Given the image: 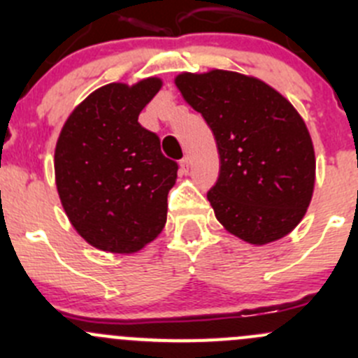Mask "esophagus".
Instances as JSON below:
<instances>
[{"label":"esophagus","mask_w":358,"mask_h":358,"mask_svg":"<svg viewBox=\"0 0 358 358\" xmlns=\"http://www.w3.org/2000/svg\"><path fill=\"white\" fill-rule=\"evenodd\" d=\"M180 171L182 173H189V157H183L182 161H180Z\"/></svg>","instance_id":"1"}]
</instances>
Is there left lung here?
Listing matches in <instances>:
<instances>
[{
  "mask_svg": "<svg viewBox=\"0 0 358 358\" xmlns=\"http://www.w3.org/2000/svg\"><path fill=\"white\" fill-rule=\"evenodd\" d=\"M175 83L216 140L220 175L208 192L216 220L258 246L287 236L305 216L315 183L313 143L298 110L239 72H183Z\"/></svg>",
  "mask_w": 358,
  "mask_h": 358,
  "instance_id": "obj_1",
  "label": "left lung"
}]
</instances>
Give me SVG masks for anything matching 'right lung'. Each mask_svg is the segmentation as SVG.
<instances>
[{
	"mask_svg": "<svg viewBox=\"0 0 358 358\" xmlns=\"http://www.w3.org/2000/svg\"><path fill=\"white\" fill-rule=\"evenodd\" d=\"M161 79L110 83L83 100L55 147V180L66 215L96 249L135 252L161 234L178 164L164 157L138 114Z\"/></svg>",
	"mask_w": 358,
	"mask_h": 358,
	"instance_id": "obj_1",
	"label": "right lung"
}]
</instances>
